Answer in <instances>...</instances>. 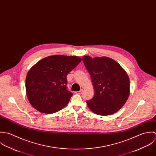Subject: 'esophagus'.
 Here are the masks:
<instances>
[{
  "mask_svg": "<svg viewBox=\"0 0 156 156\" xmlns=\"http://www.w3.org/2000/svg\"><path fill=\"white\" fill-rule=\"evenodd\" d=\"M83 89H81L80 91H78V92H76L75 93L78 94H81L83 93Z\"/></svg>",
  "mask_w": 156,
  "mask_h": 156,
  "instance_id": "obj_1",
  "label": "esophagus"
}]
</instances>
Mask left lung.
Listing matches in <instances>:
<instances>
[{
    "mask_svg": "<svg viewBox=\"0 0 156 156\" xmlns=\"http://www.w3.org/2000/svg\"><path fill=\"white\" fill-rule=\"evenodd\" d=\"M94 85V95L86 101L94 113L107 116L117 112L127 101L129 80L119 63L108 57H83Z\"/></svg>",
    "mask_w": 156,
    "mask_h": 156,
    "instance_id": "left-lung-1",
    "label": "left lung"
}]
</instances>
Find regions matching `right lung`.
Instances as JSON below:
<instances>
[{"instance_id":"1","label":"right lung","mask_w":156,"mask_h":156,"mask_svg":"<svg viewBox=\"0 0 156 156\" xmlns=\"http://www.w3.org/2000/svg\"><path fill=\"white\" fill-rule=\"evenodd\" d=\"M81 62L78 57L52 55L33 66L26 78V91L32 106L44 113H54L69 102L67 75Z\"/></svg>"}]
</instances>
